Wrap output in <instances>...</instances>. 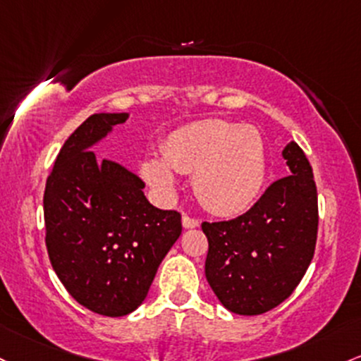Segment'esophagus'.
<instances>
[{
    "label": "esophagus",
    "mask_w": 361,
    "mask_h": 361,
    "mask_svg": "<svg viewBox=\"0 0 361 361\" xmlns=\"http://www.w3.org/2000/svg\"><path fill=\"white\" fill-rule=\"evenodd\" d=\"M183 226L187 229H190V228H197V226H199L200 223H199V219H195V217H192V216H188V214H183Z\"/></svg>",
    "instance_id": "1"
}]
</instances>
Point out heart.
Returning <instances> with one entry per match:
<instances>
[{
    "label": "heart",
    "mask_w": 361,
    "mask_h": 361,
    "mask_svg": "<svg viewBox=\"0 0 361 361\" xmlns=\"http://www.w3.org/2000/svg\"><path fill=\"white\" fill-rule=\"evenodd\" d=\"M162 159L142 164L145 180L171 193L175 173L193 174V190L209 211L233 216L247 211L265 181V147L253 126L223 120L190 123L162 144Z\"/></svg>",
    "instance_id": "heart-1"
}]
</instances>
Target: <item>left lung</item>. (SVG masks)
I'll list each match as a JSON object with an SVG mask.
<instances>
[{
	"label": "left lung",
	"mask_w": 361,
	"mask_h": 361,
	"mask_svg": "<svg viewBox=\"0 0 361 361\" xmlns=\"http://www.w3.org/2000/svg\"><path fill=\"white\" fill-rule=\"evenodd\" d=\"M290 176L235 219L202 223L205 277L228 310L260 315L295 291L315 253L319 204L314 171L296 142L283 150Z\"/></svg>",
	"instance_id": "left-lung-1"
}]
</instances>
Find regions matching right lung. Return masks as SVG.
I'll list each match as a JSON object with an SVG mask.
<instances>
[{
  "label": "right lung",
  "mask_w": 361,
  "mask_h": 361,
  "mask_svg": "<svg viewBox=\"0 0 361 361\" xmlns=\"http://www.w3.org/2000/svg\"><path fill=\"white\" fill-rule=\"evenodd\" d=\"M128 113L92 114L59 150L44 190L46 248L66 291L89 310L128 315L181 235V214L145 199L144 181L90 145Z\"/></svg>",
  "instance_id": "add662e5"
}]
</instances>
